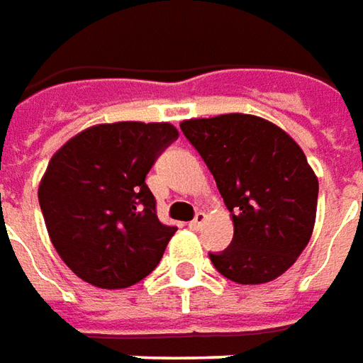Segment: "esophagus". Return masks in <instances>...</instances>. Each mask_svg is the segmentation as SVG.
<instances>
[{"instance_id": "1", "label": "esophagus", "mask_w": 363, "mask_h": 363, "mask_svg": "<svg viewBox=\"0 0 363 363\" xmlns=\"http://www.w3.org/2000/svg\"><path fill=\"white\" fill-rule=\"evenodd\" d=\"M206 220H208V216H206L203 211H198V213H196V218L189 221V228H191V230H201V228H203V223H206Z\"/></svg>"}]
</instances>
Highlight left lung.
<instances>
[{"instance_id":"left-lung-1","label":"left lung","mask_w":363,"mask_h":363,"mask_svg":"<svg viewBox=\"0 0 363 363\" xmlns=\"http://www.w3.org/2000/svg\"><path fill=\"white\" fill-rule=\"evenodd\" d=\"M210 167L233 221V240L210 254L223 278L255 286L279 278L308 245L318 210V177L298 143L250 113L179 123Z\"/></svg>"}]
</instances>
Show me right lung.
Listing matches in <instances>:
<instances>
[{
    "label": "right lung",
    "mask_w": 363,
    "mask_h": 363,
    "mask_svg": "<svg viewBox=\"0 0 363 363\" xmlns=\"http://www.w3.org/2000/svg\"><path fill=\"white\" fill-rule=\"evenodd\" d=\"M177 135L167 121L99 123L53 153L38 198L51 244L77 278L130 288L160 264L177 228L157 220L145 176Z\"/></svg>",
    "instance_id": "1"
}]
</instances>
